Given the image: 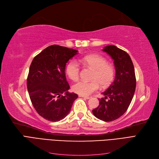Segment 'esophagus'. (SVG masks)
<instances>
[{
  "label": "esophagus",
  "mask_w": 159,
  "mask_h": 159,
  "mask_svg": "<svg viewBox=\"0 0 159 159\" xmlns=\"http://www.w3.org/2000/svg\"><path fill=\"white\" fill-rule=\"evenodd\" d=\"M80 97L83 98H84V99H89L90 98L89 97H87V96H83V95H80Z\"/></svg>",
  "instance_id": "1"
}]
</instances>
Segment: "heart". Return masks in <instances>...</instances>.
<instances>
[{
	"label": "heart",
	"instance_id": "heart-1",
	"mask_svg": "<svg viewBox=\"0 0 159 159\" xmlns=\"http://www.w3.org/2000/svg\"><path fill=\"white\" fill-rule=\"evenodd\" d=\"M81 61L85 65L94 70L91 76V80H93L90 81H80L75 84L72 86V89L75 93L83 96L89 95L99 89V85L105 88L112 82L115 76V70L104 57L91 55L85 56ZM80 71V65L76 60H70L66 65V74L71 80H78Z\"/></svg>",
	"mask_w": 159,
	"mask_h": 159
}]
</instances>
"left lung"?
I'll return each mask as SVG.
<instances>
[{"instance_id":"obj_1","label":"left lung","mask_w":159,"mask_h":159,"mask_svg":"<svg viewBox=\"0 0 159 159\" xmlns=\"http://www.w3.org/2000/svg\"><path fill=\"white\" fill-rule=\"evenodd\" d=\"M103 51L114 61L115 77L102 93L105 97L99 99V106L92 112L99 119L109 122L122 116L127 110L135 91L136 78L133 61L126 52L113 45L104 47Z\"/></svg>"}]
</instances>
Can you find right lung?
Listing matches in <instances>:
<instances>
[{
    "mask_svg": "<svg viewBox=\"0 0 159 159\" xmlns=\"http://www.w3.org/2000/svg\"><path fill=\"white\" fill-rule=\"evenodd\" d=\"M78 50L52 45L34 57L27 78V88L37 113L48 121L56 122L65 118L78 98L69 93L65 68ZM65 94H64L63 93Z\"/></svg>",
    "mask_w": 159,
    "mask_h": 159,
    "instance_id": "add662e5",
    "label": "right lung"
}]
</instances>
